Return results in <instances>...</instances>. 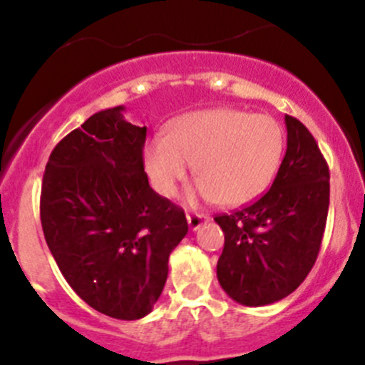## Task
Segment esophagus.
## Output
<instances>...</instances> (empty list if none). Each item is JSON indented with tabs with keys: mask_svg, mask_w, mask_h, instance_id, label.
Wrapping results in <instances>:
<instances>
[{
	"mask_svg": "<svg viewBox=\"0 0 365 365\" xmlns=\"http://www.w3.org/2000/svg\"><path fill=\"white\" fill-rule=\"evenodd\" d=\"M187 222H189L190 231H196L200 230L201 224L208 222V215H205V213H187Z\"/></svg>",
	"mask_w": 365,
	"mask_h": 365,
	"instance_id": "obj_1",
	"label": "esophagus"
}]
</instances>
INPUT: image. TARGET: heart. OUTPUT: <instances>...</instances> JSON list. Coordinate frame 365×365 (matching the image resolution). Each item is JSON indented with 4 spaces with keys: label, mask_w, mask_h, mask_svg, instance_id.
<instances>
[{
    "label": "heart",
    "mask_w": 365,
    "mask_h": 365,
    "mask_svg": "<svg viewBox=\"0 0 365 365\" xmlns=\"http://www.w3.org/2000/svg\"><path fill=\"white\" fill-rule=\"evenodd\" d=\"M284 153V130L275 118L217 108L176 118L165 135L145 146V168L155 190L173 196L190 164L200 176L190 200L240 206L274 180Z\"/></svg>",
    "instance_id": "1"
}]
</instances>
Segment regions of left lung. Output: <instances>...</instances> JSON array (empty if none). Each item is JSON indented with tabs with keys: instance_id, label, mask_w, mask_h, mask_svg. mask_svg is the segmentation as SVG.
<instances>
[{
	"instance_id": "1",
	"label": "left lung",
	"mask_w": 365,
	"mask_h": 365,
	"mask_svg": "<svg viewBox=\"0 0 365 365\" xmlns=\"http://www.w3.org/2000/svg\"><path fill=\"white\" fill-rule=\"evenodd\" d=\"M288 148L270 190L215 217L224 231L217 279L235 302L274 304L304 282L318 257L330 200L329 165L311 132L284 116Z\"/></svg>"
}]
</instances>
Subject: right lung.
Returning a JSON list of instances; mask_svg holds the SVG:
<instances>
[{"label": "right lung", "instance_id": "obj_1", "mask_svg": "<svg viewBox=\"0 0 365 365\" xmlns=\"http://www.w3.org/2000/svg\"><path fill=\"white\" fill-rule=\"evenodd\" d=\"M125 108L95 113L61 139L42 180L43 237L70 288L116 319L152 312L168 261L189 226L180 206L150 187L146 127Z\"/></svg>", "mask_w": 365, "mask_h": 365}]
</instances>
